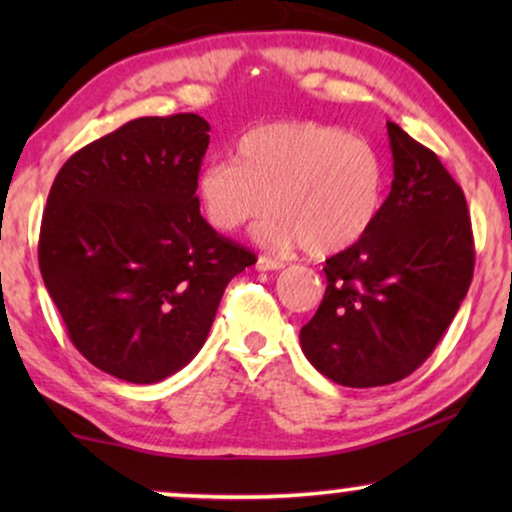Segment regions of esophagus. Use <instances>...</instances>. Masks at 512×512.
<instances>
[{
    "label": "esophagus",
    "mask_w": 512,
    "mask_h": 512,
    "mask_svg": "<svg viewBox=\"0 0 512 512\" xmlns=\"http://www.w3.org/2000/svg\"><path fill=\"white\" fill-rule=\"evenodd\" d=\"M284 263L277 261V258H270V256H258L256 261V270L261 272H268V270H282Z\"/></svg>",
    "instance_id": "34e87169"
}]
</instances>
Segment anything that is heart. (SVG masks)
Segmentation results:
<instances>
[{"label": "heart", "mask_w": 512, "mask_h": 512, "mask_svg": "<svg viewBox=\"0 0 512 512\" xmlns=\"http://www.w3.org/2000/svg\"><path fill=\"white\" fill-rule=\"evenodd\" d=\"M384 191L380 151L314 121L251 128L235 146V163L216 160L195 179V198L214 230L235 233L270 209L256 240L275 251L303 247L310 256L359 242L380 214Z\"/></svg>", "instance_id": "b5f03b06"}]
</instances>
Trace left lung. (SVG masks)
Returning a JSON list of instances; mask_svg holds the SVG:
<instances>
[{"mask_svg":"<svg viewBox=\"0 0 512 512\" xmlns=\"http://www.w3.org/2000/svg\"><path fill=\"white\" fill-rule=\"evenodd\" d=\"M387 132L391 193L368 233L326 258L324 300L300 328L307 361L342 387H382L422 366L473 279L464 191L401 125Z\"/></svg>","mask_w":512,"mask_h":512,"instance_id":"left-lung-1","label":"left lung"}]
</instances>
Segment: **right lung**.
I'll list each match as a JSON object with an SVG mask.
<instances>
[{
	"mask_svg": "<svg viewBox=\"0 0 512 512\" xmlns=\"http://www.w3.org/2000/svg\"><path fill=\"white\" fill-rule=\"evenodd\" d=\"M207 146L198 114L135 118L76 151L48 193L46 291L74 347L118 380L153 384L191 363L223 289L256 263L202 219Z\"/></svg>",
	"mask_w": 512,
	"mask_h": 512,
	"instance_id": "add662e5",
	"label": "right lung"
}]
</instances>
